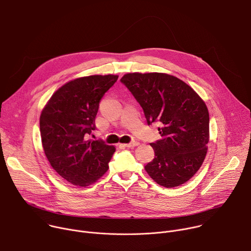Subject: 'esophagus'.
<instances>
[{
    "label": "esophagus",
    "instance_id": "1",
    "mask_svg": "<svg viewBox=\"0 0 251 251\" xmlns=\"http://www.w3.org/2000/svg\"><path fill=\"white\" fill-rule=\"evenodd\" d=\"M139 144H140V143H139L138 141H133V142H131V143H128V144H125L124 146H126V147H128V148H133V147L138 146Z\"/></svg>",
    "mask_w": 251,
    "mask_h": 251
}]
</instances>
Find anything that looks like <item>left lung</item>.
I'll list each match as a JSON object with an SVG mask.
<instances>
[{"label":"left lung","mask_w":251,"mask_h":251,"mask_svg":"<svg viewBox=\"0 0 251 251\" xmlns=\"http://www.w3.org/2000/svg\"><path fill=\"white\" fill-rule=\"evenodd\" d=\"M120 81L144 111L148 125L159 122L162 138L151 146L155 158L146 172L160 186L185 184L199 171L209 138V115L197 92L173 75L159 73L127 74Z\"/></svg>","instance_id":"1"}]
</instances>
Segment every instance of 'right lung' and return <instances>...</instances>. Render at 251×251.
Returning a JSON list of instances; mask_svg holds the SVG:
<instances>
[{
	"mask_svg": "<svg viewBox=\"0 0 251 251\" xmlns=\"http://www.w3.org/2000/svg\"><path fill=\"white\" fill-rule=\"evenodd\" d=\"M118 75H90L71 80L50 97L40 118L45 154L68 183L86 187L108 170L115 147L86 140L95 130L99 102Z\"/></svg>",
	"mask_w": 251,
	"mask_h": 251,
	"instance_id": "1",
	"label": "right lung"
}]
</instances>
